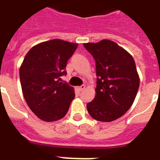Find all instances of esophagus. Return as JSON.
I'll use <instances>...</instances> for the list:
<instances>
[{"label":"esophagus","instance_id":"34e87169","mask_svg":"<svg viewBox=\"0 0 160 160\" xmlns=\"http://www.w3.org/2000/svg\"><path fill=\"white\" fill-rule=\"evenodd\" d=\"M84 89H85V85H84V84H82V85H80V86L78 87V89H79V91H83Z\"/></svg>","mask_w":160,"mask_h":160}]
</instances>
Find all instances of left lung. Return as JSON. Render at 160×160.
Wrapping results in <instances>:
<instances>
[{
  "label": "left lung",
  "instance_id": "1",
  "mask_svg": "<svg viewBox=\"0 0 160 160\" xmlns=\"http://www.w3.org/2000/svg\"><path fill=\"white\" fill-rule=\"evenodd\" d=\"M95 60L97 88L87 103L89 115L100 122H112L124 115L136 98L140 79L135 61L116 42L103 39L84 43Z\"/></svg>",
  "mask_w": 160,
  "mask_h": 160
}]
</instances>
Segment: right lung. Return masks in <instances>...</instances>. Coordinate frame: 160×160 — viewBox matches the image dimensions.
<instances>
[{
	"instance_id": "add662e5",
	"label": "right lung",
	"mask_w": 160,
	"mask_h": 160,
	"mask_svg": "<svg viewBox=\"0 0 160 160\" xmlns=\"http://www.w3.org/2000/svg\"><path fill=\"white\" fill-rule=\"evenodd\" d=\"M77 47L53 39L33 47L26 54L19 69L22 91L29 108L41 120L54 122L68 112L75 92L60 80L67 75V62Z\"/></svg>"
}]
</instances>
